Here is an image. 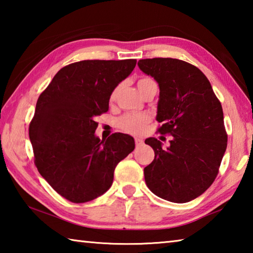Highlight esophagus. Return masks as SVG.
<instances>
[{"mask_svg": "<svg viewBox=\"0 0 253 253\" xmlns=\"http://www.w3.org/2000/svg\"><path fill=\"white\" fill-rule=\"evenodd\" d=\"M135 144L137 147H139V146H142L144 142H143V139H140V138H135Z\"/></svg>", "mask_w": 253, "mask_h": 253, "instance_id": "esophagus-1", "label": "esophagus"}]
</instances>
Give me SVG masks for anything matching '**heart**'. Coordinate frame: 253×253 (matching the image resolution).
I'll return each instance as SVG.
<instances>
[{
  "mask_svg": "<svg viewBox=\"0 0 253 253\" xmlns=\"http://www.w3.org/2000/svg\"><path fill=\"white\" fill-rule=\"evenodd\" d=\"M137 87L138 90L143 95L145 90H147L151 87H157L155 80L149 78V77H142L137 80ZM118 87L115 88L110 95V101H114L116 99ZM151 122L148 115L146 114H126L118 119L117 125L123 131L127 132L130 135H142L146 129L148 123Z\"/></svg>",
  "mask_w": 253,
  "mask_h": 253,
  "instance_id": "b5f03b06",
  "label": "heart"
}]
</instances>
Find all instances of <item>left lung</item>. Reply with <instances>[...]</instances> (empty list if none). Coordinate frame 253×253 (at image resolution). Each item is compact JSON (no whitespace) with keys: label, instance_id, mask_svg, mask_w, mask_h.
Returning a JSON list of instances; mask_svg holds the SVG:
<instances>
[{"label":"left lung","instance_id":"8db88e82","mask_svg":"<svg viewBox=\"0 0 253 253\" xmlns=\"http://www.w3.org/2000/svg\"><path fill=\"white\" fill-rule=\"evenodd\" d=\"M138 67L160 85L157 130L172 135L168 148L154 137L145 140L155 153L145 182L158 198L190 202L212 185L228 145L221 102L203 72L186 61L143 59Z\"/></svg>","mask_w":253,"mask_h":253}]
</instances>
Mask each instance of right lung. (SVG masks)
Returning a JSON list of instances; mask_svg holds the SVG:
<instances>
[{"label": "right lung", "mask_w": 253, "mask_h": 253, "mask_svg": "<svg viewBox=\"0 0 253 253\" xmlns=\"http://www.w3.org/2000/svg\"><path fill=\"white\" fill-rule=\"evenodd\" d=\"M136 59L83 60L70 63L39 96L29 126L34 164L51 187L72 203L105 193L119 162L135 148L134 138L115 132L95 136L96 117L107 113L118 84L131 74Z\"/></svg>", "instance_id": "1"}]
</instances>
